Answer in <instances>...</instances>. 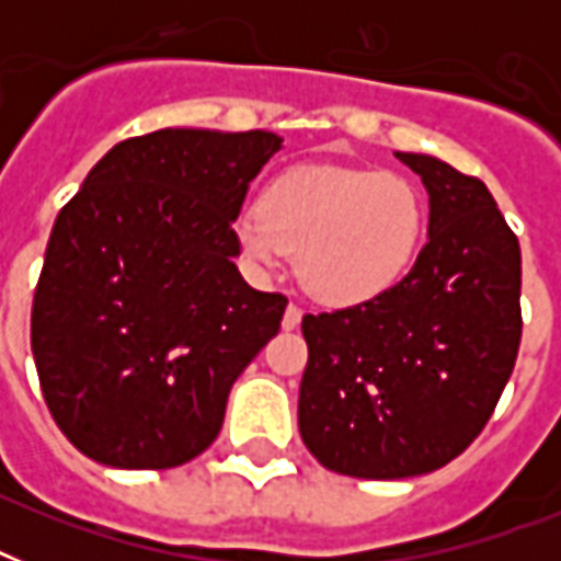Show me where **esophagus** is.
Returning <instances> with one entry per match:
<instances>
[{
    "instance_id": "1",
    "label": "esophagus",
    "mask_w": 561,
    "mask_h": 561,
    "mask_svg": "<svg viewBox=\"0 0 561 561\" xmlns=\"http://www.w3.org/2000/svg\"><path fill=\"white\" fill-rule=\"evenodd\" d=\"M302 323V308L297 306V302H290L288 308H285V317H282V329H297V325Z\"/></svg>"
}]
</instances>
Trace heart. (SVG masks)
Listing matches in <instances>:
<instances>
[{
    "mask_svg": "<svg viewBox=\"0 0 561 561\" xmlns=\"http://www.w3.org/2000/svg\"><path fill=\"white\" fill-rule=\"evenodd\" d=\"M425 224V194L404 174L294 165L264 186L259 206L238 211L232 232L255 267L297 250L299 279L314 297L355 306L408 273Z\"/></svg>",
    "mask_w": 561,
    "mask_h": 561,
    "instance_id": "b5f03b06",
    "label": "heart"
}]
</instances>
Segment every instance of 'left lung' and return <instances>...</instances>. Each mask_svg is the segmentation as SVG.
<instances>
[{"mask_svg":"<svg viewBox=\"0 0 561 561\" xmlns=\"http://www.w3.org/2000/svg\"><path fill=\"white\" fill-rule=\"evenodd\" d=\"M431 194L427 244L404 279L302 317L299 434L337 474L416 478L460 457L522 346V247L478 178L396 153Z\"/></svg>","mask_w":561,"mask_h":561,"instance_id":"8db88e82","label":"left lung"}]
</instances>
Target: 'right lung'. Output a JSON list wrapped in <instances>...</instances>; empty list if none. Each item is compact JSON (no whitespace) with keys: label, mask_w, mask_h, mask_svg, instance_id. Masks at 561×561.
<instances>
[{"label":"right lung","mask_w":561,"mask_h":561,"mask_svg":"<svg viewBox=\"0 0 561 561\" xmlns=\"http://www.w3.org/2000/svg\"><path fill=\"white\" fill-rule=\"evenodd\" d=\"M282 139L153 130L110 148L55 220L31 352L57 427L113 469H174L215 443L232 383L279 332L232 220Z\"/></svg>","instance_id":"obj_1"}]
</instances>
